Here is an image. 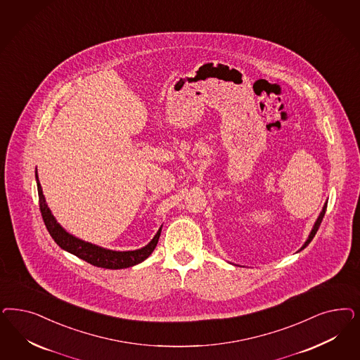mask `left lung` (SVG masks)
Listing matches in <instances>:
<instances>
[{"label": "left lung", "mask_w": 360, "mask_h": 360, "mask_svg": "<svg viewBox=\"0 0 360 360\" xmlns=\"http://www.w3.org/2000/svg\"><path fill=\"white\" fill-rule=\"evenodd\" d=\"M326 208H327V202L325 204V207L322 209V212H321V214H319V217H318V220L315 222V225H314L313 231L310 233V236H309V238H307V241L304 243V245L302 246V249H304L307 245L311 243V240L314 238V236L318 232V229H319V226H321V224H322V220H323V217H325Z\"/></svg>", "instance_id": "left-lung-1"}]
</instances>
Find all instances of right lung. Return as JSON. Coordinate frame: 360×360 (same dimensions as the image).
<instances>
[{
    "label": "right lung",
    "mask_w": 360,
    "mask_h": 360,
    "mask_svg": "<svg viewBox=\"0 0 360 360\" xmlns=\"http://www.w3.org/2000/svg\"><path fill=\"white\" fill-rule=\"evenodd\" d=\"M37 177V174H35ZM37 188H38V198H39V209L44 222L46 225L47 232L53 237V240L59 245L62 249L68 250L71 255L79 257L83 261L91 264L94 266L103 267V269H124V267L134 266L136 264H140L144 261L147 257H150L152 252L155 250L159 237H160V231L156 233V236L152 238L151 243L141 248L139 250H132V252H114V250H107L103 248H99L96 245L84 243L79 238L72 237L71 234L66 232L54 216L51 214L50 209L47 208L46 201L42 193V188L37 179Z\"/></svg>",
    "instance_id": "obj_1"
}]
</instances>
